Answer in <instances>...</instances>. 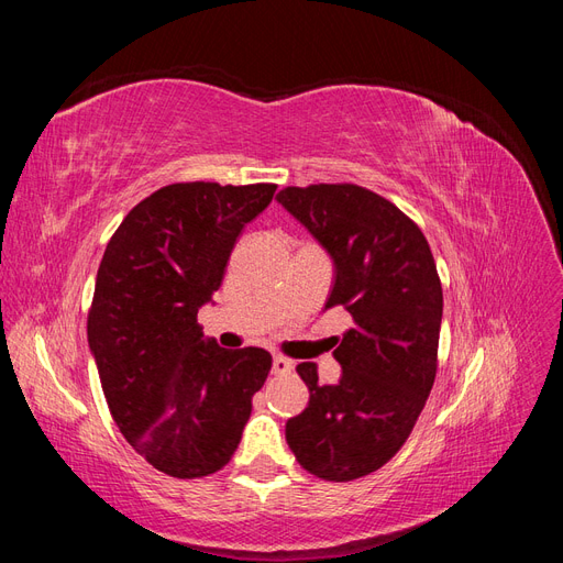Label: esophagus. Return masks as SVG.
Masks as SVG:
<instances>
[{
    "mask_svg": "<svg viewBox=\"0 0 563 563\" xmlns=\"http://www.w3.org/2000/svg\"><path fill=\"white\" fill-rule=\"evenodd\" d=\"M294 371V364L286 360V356H275V360H272V373H275V376H288V373Z\"/></svg>",
    "mask_w": 563,
    "mask_h": 563,
    "instance_id": "esophagus-1",
    "label": "esophagus"
}]
</instances>
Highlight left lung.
Masks as SVG:
<instances>
[{
	"label": "left lung",
	"instance_id": "8db88e82",
	"mask_svg": "<svg viewBox=\"0 0 563 563\" xmlns=\"http://www.w3.org/2000/svg\"><path fill=\"white\" fill-rule=\"evenodd\" d=\"M277 199L331 253L327 310L354 323L333 352L338 385L296 366L310 404L286 422V441L319 479L352 482L397 455L430 397L444 312L434 255L411 218L362 185L284 187Z\"/></svg>",
	"mask_w": 563,
	"mask_h": 563
}]
</instances>
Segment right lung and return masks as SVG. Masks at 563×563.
Instances as JSON below:
<instances>
[{
  "instance_id": "1",
  "label": "right lung",
  "mask_w": 563,
  "mask_h": 563,
  "mask_svg": "<svg viewBox=\"0 0 563 563\" xmlns=\"http://www.w3.org/2000/svg\"><path fill=\"white\" fill-rule=\"evenodd\" d=\"M275 183H174L126 213L98 267L89 347L119 432L176 479L223 470L272 368L263 347L225 350L197 312Z\"/></svg>"
}]
</instances>
